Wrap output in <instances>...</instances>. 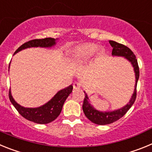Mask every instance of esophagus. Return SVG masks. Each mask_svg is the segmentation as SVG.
<instances>
[{"instance_id":"1","label":"esophagus","mask_w":152,"mask_h":152,"mask_svg":"<svg viewBox=\"0 0 152 152\" xmlns=\"http://www.w3.org/2000/svg\"><path fill=\"white\" fill-rule=\"evenodd\" d=\"M80 87H81V84H80L79 82H77V81H75V82L73 84L74 89H79Z\"/></svg>"}]
</instances>
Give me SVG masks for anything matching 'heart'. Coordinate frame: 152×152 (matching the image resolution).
<instances>
[{
    "instance_id": "obj_1",
    "label": "heart",
    "mask_w": 152,
    "mask_h": 152,
    "mask_svg": "<svg viewBox=\"0 0 152 152\" xmlns=\"http://www.w3.org/2000/svg\"><path fill=\"white\" fill-rule=\"evenodd\" d=\"M97 46L94 44L88 43L76 46L72 51V59L75 61H86L94 56Z\"/></svg>"
}]
</instances>
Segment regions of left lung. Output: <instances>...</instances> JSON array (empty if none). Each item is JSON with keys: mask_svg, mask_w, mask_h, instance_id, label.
Here are the masks:
<instances>
[{"mask_svg": "<svg viewBox=\"0 0 152 152\" xmlns=\"http://www.w3.org/2000/svg\"><path fill=\"white\" fill-rule=\"evenodd\" d=\"M110 44L113 47L112 56H121L124 57L126 59L128 60L132 64L134 68V72H135V84L134 92L132 95V97L126 105L122 107L120 109H118L113 111H102L97 110L91 104V101L89 100L88 94H86L85 91L84 93L85 94V97L84 100L82 109L85 114L86 117L89 120H91L92 123L97 125H107L117 121L118 119L123 117L125 114L127 113V111L131 108V107L133 105L134 102L136 98V87L138 80L139 78V68L138 65V61H137L136 57L134 55V53L131 51V49H129L128 47L123 44L118 43L115 41L110 40Z\"/></svg>", "mask_w": 152, "mask_h": 152, "instance_id": "left-lung-1", "label": "left lung"}]
</instances>
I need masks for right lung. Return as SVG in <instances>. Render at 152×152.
Returning a JSON list of instances; mask_svg holds the SVG:
<instances>
[{
  "label": "right lung",
  "instance_id": "1",
  "mask_svg": "<svg viewBox=\"0 0 152 152\" xmlns=\"http://www.w3.org/2000/svg\"><path fill=\"white\" fill-rule=\"evenodd\" d=\"M57 39H58L45 38L42 39L30 40L19 47L17 51L14 52V54L23 49L32 48V47L51 48L56 45ZM9 68H10V64H9ZM72 90H73V86L71 84L67 88L58 91L57 94L44 105L36 108H26L20 105L14 100L10 91H9V98L13 107L17 109V110L23 117L33 123H39V124H47L54 121L59 116L64 101L66 100L70 94L72 92Z\"/></svg>",
  "mask_w": 152,
  "mask_h": 152
}]
</instances>
